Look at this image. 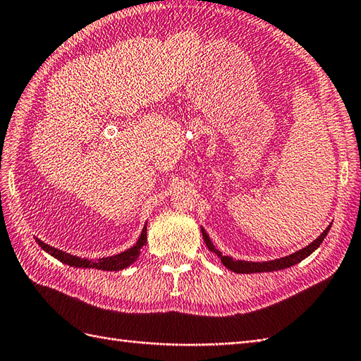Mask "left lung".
<instances>
[{"label": "left lung", "instance_id": "left-lung-1", "mask_svg": "<svg viewBox=\"0 0 361 361\" xmlns=\"http://www.w3.org/2000/svg\"><path fill=\"white\" fill-rule=\"evenodd\" d=\"M329 229H331V226H329L327 229H324V233L321 234L317 240H313L309 247H305L302 250H299L296 252H293V255L290 256H286V257H281V259H276V260H270V262H245V260H234L233 257H228V256H221V252L219 250H216V247H214L209 235L206 234L204 229L202 228V233H203V239H204V243L206 247H208L212 252H216V255L220 257L221 264H224L228 270H231L234 273H262V271H276V270H283V268L287 267H291V265H296L298 262H301L302 259H305L307 256H310L313 251H315L321 243H323L324 237L327 235Z\"/></svg>", "mask_w": 361, "mask_h": 361}]
</instances>
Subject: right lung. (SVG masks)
I'll list each match as a JSON object with an SVG mask.
<instances>
[{
    "mask_svg": "<svg viewBox=\"0 0 361 361\" xmlns=\"http://www.w3.org/2000/svg\"><path fill=\"white\" fill-rule=\"evenodd\" d=\"M35 240L46 252H49L51 256L59 259L60 262H63V264H68L71 267H79V268H97V270H105V271H118V270H122V268L132 265L135 260L137 259V256H140L141 248L144 247L145 242H147V224H145L142 233H141V237L137 239L136 245H133L132 248L124 251V252H121V255L110 256V257H102V259H97V260H93V259L88 260V259L75 257V256L68 255V252H63V251H60L57 248L49 247V245L43 243L40 239H35Z\"/></svg>",
    "mask_w": 361,
    "mask_h": 361,
    "instance_id": "right-lung-1",
    "label": "right lung"
}]
</instances>
